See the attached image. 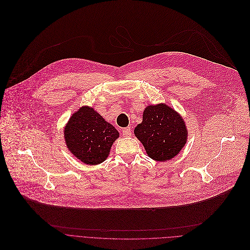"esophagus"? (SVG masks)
I'll return each instance as SVG.
<instances>
[{
	"instance_id": "1",
	"label": "esophagus",
	"mask_w": 250,
	"mask_h": 250,
	"mask_svg": "<svg viewBox=\"0 0 250 250\" xmlns=\"http://www.w3.org/2000/svg\"><path fill=\"white\" fill-rule=\"evenodd\" d=\"M122 134H123V136H124V137H129V136H131V134H132L131 128H130V127H126V128H124V129L122 130Z\"/></svg>"
}]
</instances>
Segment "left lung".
Listing matches in <instances>:
<instances>
[{
  "mask_svg": "<svg viewBox=\"0 0 250 250\" xmlns=\"http://www.w3.org/2000/svg\"><path fill=\"white\" fill-rule=\"evenodd\" d=\"M147 156L158 162L174 158L187 140L183 119L167 104L147 106L143 121L134 130Z\"/></svg>",
  "mask_w": 250,
  "mask_h": 250,
  "instance_id": "1",
  "label": "left lung"
}]
</instances>
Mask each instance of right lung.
Wrapping results in <instances>:
<instances>
[{"label": "right lung", "mask_w": 250, "mask_h": 250, "mask_svg": "<svg viewBox=\"0 0 250 250\" xmlns=\"http://www.w3.org/2000/svg\"><path fill=\"white\" fill-rule=\"evenodd\" d=\"M68 148L86 165H98L109 155L118 131L93 108L83 106L70 118L65 128Z\"/></svg>", "instance_id": "right-lung-1"}]
</instances>
